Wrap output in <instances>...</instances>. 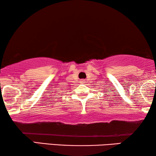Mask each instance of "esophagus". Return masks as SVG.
Wrapping results in <instances>:
<instances>
[{
	"label": "esophagus",
	"mask_w": 156,
	"mask_h": 156,
	"mask_svg": "<svg viewBox=\"0 0 156 156\" xmlns=\"http://www.w3.org/2000/svg\"><path fill=\"white\" fill-rule=\"evenodd\" d=\"M85 82H84V80H82L80 81V83H82V84H84Z\"/></svg>",
	"instance_id": "34e87169"
}]
</instances>
